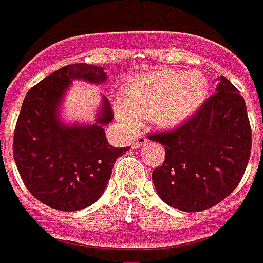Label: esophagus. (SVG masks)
<instances>
[{"instance_id":"34e87169","label":"esophagus","mask_w":263,"mask_h":263,"mask_svg":"<svg viewBox=\"0 0 263 263\" xmlns=\"http://www.w3.org/2000/svg\"><path fill=\"white\" fill-rule=\"evenodd\" d=\"M147 143V139H146V138H144V136H136L135 138V140H134V142H132V147L134 148H140L142 147V146H143V144H146Z\"/></svg>"}]
</instances>
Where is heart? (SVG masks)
I'll return each mask as SVG.
<instances>
[{
  "instance_id": "obj_1",
  "label": "heart",
  "mask_w": 263,
  "mask_h": 263,
  "mask_svg": "<svg viewBox=\"0 0 263 263\" xmlns=\"http://www.w3.org/2000/svg\"><path fill=\"white\" fill-rule=\"evenodd\" d=\"M208 95L209 83L203 73L161 69L132 80L115 113L128 128L135 127L140 119H150L160 128H172L191 119Z\"/></svg>"
}]
</instances>
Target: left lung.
<instances>
[{
  "mask_svg": "<svg viewBox=\"0 0 263 263\" xmlns=\"http://www.w3.org/2000/svg\"><path fill=\"white\" fill-rule=\"evenodd\" d=\"M187 123L148 139L165 147L162 166L152 177L165 203L181 212H202L220 203L240 183L251 152L245 98L224 76Z\"/></svg>",
  "mask_w": 263,
  "mask_h": 263,
  "instance_id": "8db88e82",
  "label": "left lung"
}]
</instances>
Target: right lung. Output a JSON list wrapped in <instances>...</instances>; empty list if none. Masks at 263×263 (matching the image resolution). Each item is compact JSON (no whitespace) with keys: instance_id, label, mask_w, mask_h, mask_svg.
Wrapping results in <instances>:
<instances>
[{"instance_id":"1","label":"right lung","mask_w":263,"mask_h":263,"mask_svg":"<svg viewBox=\"0 0 263 263\" xmlns=\"http://www.w3.org/2000/svg\"><path fill=\"white\" fill-rule=\"evenodd\" d=\"M102 67L72 64L41 80L27 92L13 139V157L28 191L42 203L63 212L88 208L101 198L116 160L129 147L107 143L103 127L113 120L109 101L94 123H67L61 105L73 80L102 84Z\"/></svg>"}]
</instances>
